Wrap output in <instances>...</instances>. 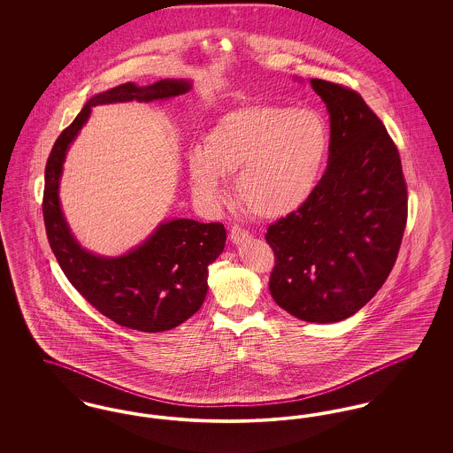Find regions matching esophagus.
I'll use <instances>...</instances> for the list:
<instances>
[{
	"label": "esophagus",
	"instance_id": "34e87169",
	"mask_svg": "<svg viewBox=\"0 0 453 453\" xmlns=\"http://www.w3.org/2000/svg\"><path fill=\"white\" fill-rule=\"evenodd\" d=\"M251 234L248 233V231H244L242 227H239V226H234L233 229H231V241L234 242V244H239V242H242V241H246V239H250Z\"/></svg>",
	"mask_w": 453,
	"mask_h": 453
}]
</instances>
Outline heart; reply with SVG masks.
Listing matches in <instances>:
<instances>
[{"instance_id":"b5f03b06","label":"heart","mask_w":453,"mask_h":453,"mask_svg":"<svg viewBox=\"0 0 453 453\" xmlns=\"http://www.w3.org/2000/svg\"><path fill=\"white\" fill-rule=\"evenodd\" d=\"M331 150V130L314 108L246 105L220 115L188 156L195 190L224 198L219 180L236 178L242 207L277 220L299 212L316 194Z\"/></svg>"}]
</instances>
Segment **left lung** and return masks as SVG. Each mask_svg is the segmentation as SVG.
<instances>
[{
	"instance_id": "8db88e82",
	"label": "left lung",
	"mask_w": 453,
	"mask_h": 453,
	"mask_svg": "<svg viewBox=\"0 0 453 453\" xmlns=\"http://www.w3.org/2000/svg\"><path fill=\"white\" fill-rule=\"evenodd\" d=\"M331 126L327 170L299 212L266 231L275 253L270 294L307 323L358 312L388 280L408 220L401 157L380 119L353 89L311 80Z\"/></svg>"
}]
</instances>
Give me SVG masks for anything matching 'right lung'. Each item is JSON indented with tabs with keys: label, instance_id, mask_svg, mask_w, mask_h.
Segmentation results:
<instances>
[{
	"label": "right lung",
	"instance_id": "1",
	"mask_svg": "<svg viewBox=\"0 0 453 453\" xmlns=\"http://www.w3.org/2000/svg\"><path fill=\"white\" fill-rule=\"evenodd\" d=\"M190 88L188 80H159L150 87L124 83L95 95L61 132L45 166L43 222L49 244L67 280L108 319L142 333L173 329L202 307L209 290V265L226 246L224 226L194 219L163 220L129 253L102 257L85 250L71 233L59 200V185L65 154L87 124L91 108L132 100L166 102Z\"/></svg>",
	"mask_w": 453,
	"mask_h": 453
}]
</instances>
